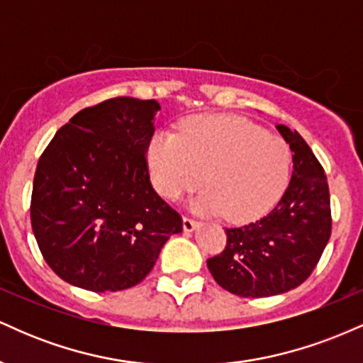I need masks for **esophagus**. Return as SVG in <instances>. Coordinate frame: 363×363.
<instances>
[{
    "mask_svg": "<svg viewBox=\"0 0 363 363\" xmlns=\"http://www.w3.org/2000/svg\"><path fill=\"white\" fill-rule=\"evenodd\" d=\"M198 225H199V222H196V220L189 218V216H184V218H182V227H184L186 232H193L194 228L198 227Z\"/></svg>",
    "mask_w": 363,
    "mask_h": 363,
    "instance_id": "1",
    "label": "esophagus"
}]
</instances>
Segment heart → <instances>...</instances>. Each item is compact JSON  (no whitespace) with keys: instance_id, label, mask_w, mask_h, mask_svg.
<instances>
[{"instance_id":"b5f03b06","label":"heart","mask_w":363,"mask_h":363,"mask_svg":"<svg viewBox=\"0 0 363 363\" xmlns=\"http://www.w3.org/2000/svg\"><path fill=\"white\" fill-rule=\"evenodd\" d=\"M290 150L277 136L239 118L199 119L181 136L157 135L148 162L158 193L169 199L208 189L194 201L198 211L244 222L266 210L285 186Z\"/></svg>"}]
</instances>
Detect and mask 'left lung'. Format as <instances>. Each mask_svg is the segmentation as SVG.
I'll return each instance as SVG.
<instances>
[{"label": "left lung", "mask_w": 363, "mask_h": 363, "mask_svg": "<svg viewBox=\"0 0 363 363\" xmlns=\"http://www.w3.org/2000/svg\"><path fill=\"white\" fill-rule=\"evenodd\" d=\"M294 152L289 187L269 213L225 228L227 244L206 261L215 281L240 297H269L302 285L331 237L328 179L306 140L278 124Z\"/></svg>", "instance_id": "left-lung-1"}]
</instances>
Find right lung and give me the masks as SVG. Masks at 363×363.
I'll use <instances>...</instances> for the list:
<instances>
[{
    "label": "right lung",
    "instance_id": "add662e5",
    "mask_svg": "<svg viewBox=\"0 0 363 363\" xmlns=\"http://www.w3.org/2000/svg\"><path fill=\"white\" fill-rule=\"evenodd\" d=\"M157 101L114 97L74 114L44 150L30 222L57 277L90 291L138 285L181 215L155 193L147 152Z\"/></svg>",
    "mask_w": 363,
    "mask_h": 363
}]
</instances>
